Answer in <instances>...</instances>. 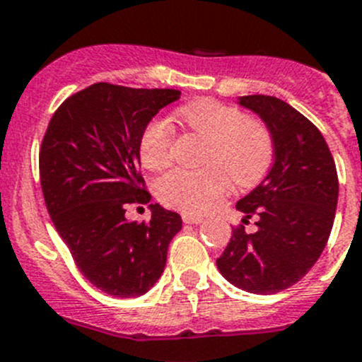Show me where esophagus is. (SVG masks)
I'll return each mask as SVG.
<instances>
[{
    "label": "esophagus",
    "instance_id": "34e87169",
    "mask_svg": "<svg viewBox=\"0 0 362 362\" xmlns=\"http://www.w3.org/2000/svg\"><path fill=\"white\" fill-rule=\"evenodd\" d=\"M182 219H184V223H189V225H198V223L204 221V216L191 214V212H184V214H182Z\"/></svg>",
    "mask_w": 362,
    "mask_h": 362
}]
</instances>
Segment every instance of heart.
Segmentation results:
<instances>
[{"instance_id":"1","label":"heart","mask_w":362,"mask_h":362,"mask_svg":"<svg viewBox=\"0 0 362 362\" xmlns=\"http://www.w3.org/2000/svg\"><path fill=\"white\" fill-rule=\"evenodd\" d=\"M177 114L191 130L207 139L204 162L211 165L198 171L177 168L158 178L155 191L162 204L185 212H205L227 192L228 178L223 169L239 185L253 184L268 171L273 158L272 135L264 124L248 119L238 107L202 100L185 105ZM139 157L150 171L171 164L173 130L168 121L155 117L144 127Z\"/></svg>"}]
</instances>
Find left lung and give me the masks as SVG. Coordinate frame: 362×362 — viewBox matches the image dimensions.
I'll return each mask as SVG.
<instances>
[{"label":"left lung","mask_w":362,"mask_h":362,"mask_svg":"<svg viewBox=\"0 0 362 362\" xmlns=\"http://www.w3.org/2000/svg\"><path fill=\"white\" fill-rule=\"evenodd\" d=\"M238 103L262 119L273 139L275 162L264 180L238 202L243 223L257 230H232L216 261L235 288L275 295L298 282L322 255L337 207V171L322 132L275 96H241Z\"/></svg>","instance_id":"left-lung-1"}]
</instances>
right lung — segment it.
Listing matches in <instances>:
<instances>
[{
	"label": "right lung",
	"mask_w": 362,
	"mask_h": 362,
	"mask_svg": "<svg viewBox=\"0 0 362 362\" xmlns=\"http://www.w3.org/2000/svg\"><path fill=\"white\" fill-rule=\"evenodd\" d=\"M175 89L94 83L53 114L39 153L42 194L57 232L82 275L103 293L135 298L164 273L180 214L151 204L150 222H130V204L150 203L139 141Z\"/></svg>",
	"instance_id": "obj_1"
}]
</instances>
